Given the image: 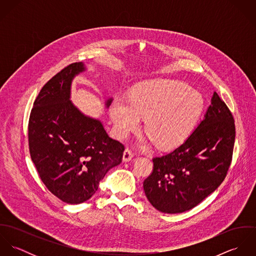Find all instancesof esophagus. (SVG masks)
Masks as SVG:
<instances>
[{"label": "esophagus", "mask_w": 256, "mask_h": 256, "mask_svg": "<svg viewBox=\"0 0 256 256\" xmlns=\"http://www.w3.org/2000/svg\"><path fill=\"white\" fill-rule=\"evenodd\" d=\"M133 156H134V154H133L132 150L129 148H126L124 152H123V160L124 162H129V160H132Z\"/></svg>", "instance_id": "34e87169"}]
</instances>
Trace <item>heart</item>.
Here are the masks:
<instances>
[{
    "label": "heart",
    "instance_id": "obj_1",
    "mask_svg": "<svg viewBox=\"0 0 256 256\" xmlns=\"http://www.w3.org/2000/svg\"><path fill=\"white\" fill-rule=\"evenodd\" d=\"M202 94L178 80H156L136 86L130 100L118 96L110 108L115 134L125 139L144 129L156 146L170 150L180 145L190 135L203 110Z\"/></svg>",
    "mask_w": 256,
    "mask_h": 256
}]
</instances>
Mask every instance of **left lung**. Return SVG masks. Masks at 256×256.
Listing matches in <instances>:
<instances>
[{"label": "left lung", "instance_id": "left-lung-1", "mask_svg": "<svg viewBox=\"0 0 256 256\" xmlns=\"http://www.w3.org/2000/svg\"><path fill=\"white\" fill-rule=\"evenodd\" d=\"M236 138L232 113L215 92L204 119L174 150L152 158L143 183L150 203L158 211H188L214 192L226 176Z\"/></svg>", "mask_w": 256, "mask_h": 256}]
</instances>
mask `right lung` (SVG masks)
Wrapping results in <instances>:
<instances>
[{"label":"right lung","instance_id":"1","mask_svg":"<svg viewBox=\"0 0 256 256\" xmlns=\"http://www.w3.org/2000/svg\"><path fill=\"white\" fill-rule=\"evenodd\" d=\"M84 70L76 62L52 76L39 92L28 121L30 154L40 180L68 204L88 200L106 172L122 162L125 150L98 120L70 102L72 80Z\"/></svg>","mask_w":256,"mask_h":256}]
</instances>
